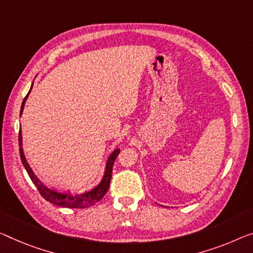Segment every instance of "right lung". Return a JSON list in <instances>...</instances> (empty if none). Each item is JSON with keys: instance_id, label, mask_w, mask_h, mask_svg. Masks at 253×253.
<instances>
[{"instance_id": "1", "label": "right lung", "mask_w": 253, "mask_h": 253, "mask_svg": "<svg viewBox=\"0 0 253 253\" xmlns=\"http://www.w3.org/2000/svg\"><path fill=\"white\" fill-rule=\"evenodd\" d=\"M34 84V83H33ZM32 87H30V90L27 96L23 99L22 105H21V110H20V116L23 112V107H25L26 100L28 98V96L32 91ZM19 153H20V158L22 162V165L25 167L27 173L30 177V180L33 181V183L36 185V188L38 189V191L42 194V197L44 198L45 200H47L48 203L59 206V207H65V208H88L91 207L92 205H95L96 203L102 199V198L105 196V193L107 192L108 186H110V182L112 178V169H113V164L115 162L116 157L120 154V148H116L113 151H112L110 156H108L107 161H106V165H105V170H104V175L102 177V180L98 184H97L95 188H92L91 190H89L87 192H83V193H72L70 191H59V190H55L53 188H48L47 185H45L36 176V174L34 173V170L32 169V167L29 166L28 162H27L25 153H23V148H22V133H21V127L19 130Z\"/></svg>"}]
</instances>
